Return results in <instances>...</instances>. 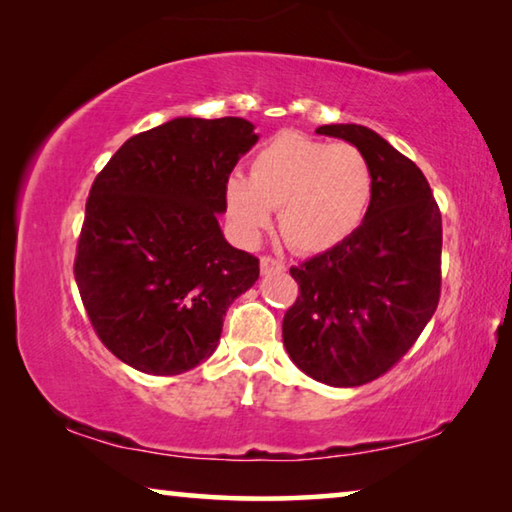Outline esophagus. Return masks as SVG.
Segmentation results:
<instances>
[{
  "label": "esophagus",
  "mask_w": 512,
  "mask_h": 512,
  "mask_svg": "<svg viewBox=\"0 0 512 512\" xmlns=\"http://www.w3.org/2000/svg\"><path fill=\"white\" fill-rule=\"evenodd\" d=\"M259 268H262V275H268V273H280L284 271V264L280 262V259H273V257H262L259 259Z\"/></svg>",
  "instance_id": "obj_1"
}]
</instances>
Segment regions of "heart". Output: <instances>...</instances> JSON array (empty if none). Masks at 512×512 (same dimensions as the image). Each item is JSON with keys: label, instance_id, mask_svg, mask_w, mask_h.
Listing matches in <instances>:
<instances>
[{"label": "heart", "instance_id": "heart-1", "mask_svg": "<svg viewBox=\"0 0 512 512\" xmlns=\"http://www.w3.org/2000/svg\"><path fill=\"white\" fill-rule=\"evenodd\" d=\"M228 219L244 241H255L280 207V232L300 253L343 244L366 219L372 169L357 146L273 137L250 160V176L230 173L223 185Z\"/></svg>", "mask_w": 512, "mask_h": 512}]
</instances>
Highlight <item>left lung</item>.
<instances>
[{
  "label": "left lung",
  "instance_id": "1",
  "mask_svg": "<svg viewBox=\"0 0 512 512\" xmlns=\"http://www.w3.org/2000/svg\"><path fill=\"white\" fill-rule=\"evenodd\" d=\"M316 133L366 155L372 201L354 235L291 268L300 296L282 341L305 375L352 388L393 368L436 311L443 221L424 173L384 137L359 124Z\"/></svg>",
  "mask_w": 512,
  "mask_h": 512
}]
</instances>
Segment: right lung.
Returning <instances> with one entry per match:
<instances>
[{
    "label": "right lung",
    "mask_w": 512,
    "mask_h": 512,
    "mask_svg": "<svg viewBox=\"0 0 512 512\" xmlns=\"http://www.w3.org/2000/svg\"><path fill=\"white\" fill-rule=\"evenodd\" d=\"M257 140L241 117H176L121 144L94 180L74 277L119 361L180 375L212 357L225 311L259 277L219 225L225 178Z\"/></svg>",
    "instance_id": "add662e5"
}]
</instances>
